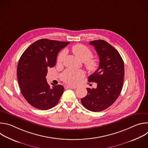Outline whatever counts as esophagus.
Wrapping results in <instances>:
<instances>
[{
	"mask_svg": "<svg viewBox=\"0 0 148 148\" xmlns=\"http://www.w3.org/2000/svg\"><path fill=\"white\" fill-rule=\"evenodd\" d=\"M64 88L66 89H75V88H76V87H72V86H65Z\"/></svg>",
	"mask_w": 148,
	"mask_h": 148,
	"instance_id": "1",
	"label": "esophagus"
}]
</instances>
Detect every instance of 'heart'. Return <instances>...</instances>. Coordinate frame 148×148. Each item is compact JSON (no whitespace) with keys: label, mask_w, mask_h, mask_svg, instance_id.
<instances>
[{"label":"heart","mask_w":148,"mask_h":148,"mask_svg":"<svg viewBox=\"0 0 148 148\" xmlns=\"http://www.w3.org/2000/svg\"><path fill=\"white\" fill-rule=\"evenodd\" d=\"M71 51L75 57L79 60L84 61L86 69L91 73L95 72L99 68V60L92 57L93 52L87 46L83 45L78 44L72 47ZM66 53L64 51H61L58 56L57 62L61 63L64 60ZM84 76V73L81 70H67L62 74V79L66 83L70 85H75L79 80Z\"/></svg>","instance_id":"heart-1"}]
</instances>
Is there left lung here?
<instances>
[{
	"mask_svg": "<svg viewBox=\"0 0 148 148\" xmlns=\"http://www.w3.org/2000/svg\"><path fill=\"white\" fill-rule=\"evenodd\" d=\"M90 45L97 52L99 66L88 77V81L96 82L97 87L87 88L88 94L81 102L86 109L99 112L110 107L119 97L123 87L124 63L118 51L107 41L94 40Z\"/></svg>",
	"mask_w": 148,
	"mask_h": 148,
	"instance_id": "1",
	"label": "left lung"
}]
</instances>
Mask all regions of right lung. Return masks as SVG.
Masks as SVG:
<instances>
[{"mask_svg": "<svg viewBox=\"0 0 148 148\" xmlns=\"http://www.w3.org/2000/svg\"><path fill=\"white\" fill-rule=\"evenodd\" d=\"M70 42L43 38L32 44L20 57L17 67V79L23 96L33 107L47 110L58 102L64 87L50 86L46 81L49 68L56 66L58 52Z\"/></svg>", "mask_w": 148, "mask_h": 148, "instance_id": "1", "label": "right lung"}]
</instances>
